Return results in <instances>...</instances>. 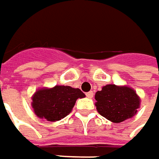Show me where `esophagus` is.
<instances>
[{"label":"esophagus","mask_w":159,"mask_h":159,"mask_svg":"<svg viewBox=\"0 0 159 159\" xmlns=\"http://www.w3.org/2000/svg\"><path fill=\"white\" fill-rule=\"evenodd\" d=\"M86 95H87L89 98H93V96H94V93H93L92 91H90V92H88V93L86 94Z\"/></svg>","instance_id":"34e87169"}]
</instances>
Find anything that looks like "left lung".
Returning <instances> with one entry per match:
<instances>
[{
	"mask_svg": "<svg viewBox=\"0 0 159 159\" xmlns=\"http://www.w3.org/2000/svg\"><path fill=\"white\" fill-rule=\"evenodd\" d=\"M95 107L100 115L113 123L132 119L140 108L141 98L128 86L108 84L95 93Z\"/></svg>",
	"mask_w": 159,
	"mask_h": 159,
	"instance_id": "1",
	"label": "left lung"
}]
</instances>
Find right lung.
<instances>
[{
	"mask_svg": "<svg viewBox=\"0 0 159 159\" xmlns=\"http://www.w3.org/2000/svg\"><path fill=\"white\" fill-rule=\"evenodd\" d=\"M85 96L80 89L70 86L40 88L32 96V107L40 119L55 122L66 117L72 111L77 99Z\"/></svg>",
	"mask_w": 159,
	"mask_h": 159,
	"instance_id": "right-lung-1",
	"label": "right lung"
}]
</instances>
